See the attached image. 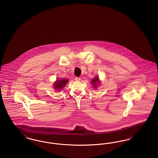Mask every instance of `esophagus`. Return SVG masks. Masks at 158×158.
I'll return each instance as SVG.
<instances>
[{"mask_svg": "<svg viewBox=\"0 0 158 158\" xmlns=\"http://www.w3.org/2000/svg\"><path fill=\"white\" fill-rule=\"evenodd\" d=\"M75 80L76 81V82H79V81H81V78H80V77H76L75 78Z\"/></svg>", "mask_w": 158, "mask_h": 158, "instance_id": "obj_1", "label": "esophagus"}]
</instances>
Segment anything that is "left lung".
Returning a JSON list of instances; mask_svg holds the SVG:
<instances>
[{"label":"left lung","instance_id":"8db88e82","mask_svg":"<svg viewBox=\"0 0 158 158\" xmlns=\"http://www.w3.org/2000/svg\"><path fill=\"white\" fill-rule=\"evenodd\" d=\"M90 83H91V85H92V87L95 89H97L99 85H101V82L98 76H96L95 77H94Z\"/></svg>","mask_w":158,"mask_h":158}]
</instances>
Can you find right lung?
Here are the masks:
<instances>
[{
    "label": "right lung",
    "instance_id": "add662e5",
    "mask_svg": "<svg viewBox=\"0 0 158 158\" xmlns=\"http://www.w3.org/2000/svg\"><path fill=\"white\" fill-rule=\"evenodd\" d=\"M69 81L67 79H57L56 81L54 82L53 87V89H55V90L60 92L64 88V87L66 85V84Z\"/></svg>",
    "mask_w": 158,
    "mask_h": 158
}]
</instances>
